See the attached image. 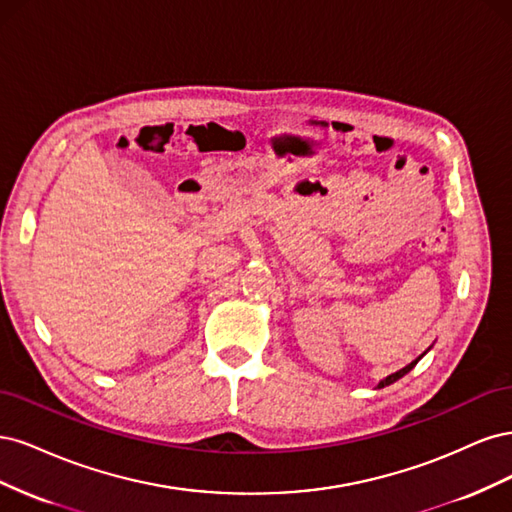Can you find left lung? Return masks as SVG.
<instances>
[{"label": "left lung", "mask_w": 512, "mask_h": 512, "mask_svg": "<svg viewBox=\"0 0 512 512\" xmlns=\"http://www.w3.org/2000/svg\"><path fill=\"white\" fill-rule=\"evenodd\" d=\"M427 351H430V349H427ZM427 351H425V353H427ZM425 353H423V355H425ZM423 355H419V357H417L415 361H410V364H408V366H404L402 370H398V372H393V374H389L387 378H383V381L376 385V389H383V387H387V385H391V383H395V381H400V378H402L404 374H408V372H410L412 368H415V366L419 364V359H421Z\"/></svg>", "instance_id": "left-lung-1"}]
</instances>
